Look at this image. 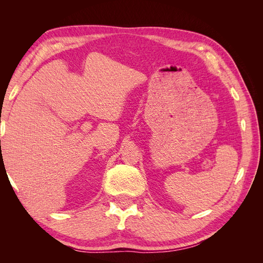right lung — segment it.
<instances>
[{
    "instance_id": "obj_1",
    "label": "right lung",
    "mask_w": 263,
    "mask_h": 263,
    "mask_svg": "<svg viewBox=\"0 0 263 263\" xmlns=\"http://www.w3.org/2000/svg\"><path fill=\"white\" fill-rule=\"evenodd\" d=\"M0 142H1V140H0Z\"/></svg>"
}]
</instances>
